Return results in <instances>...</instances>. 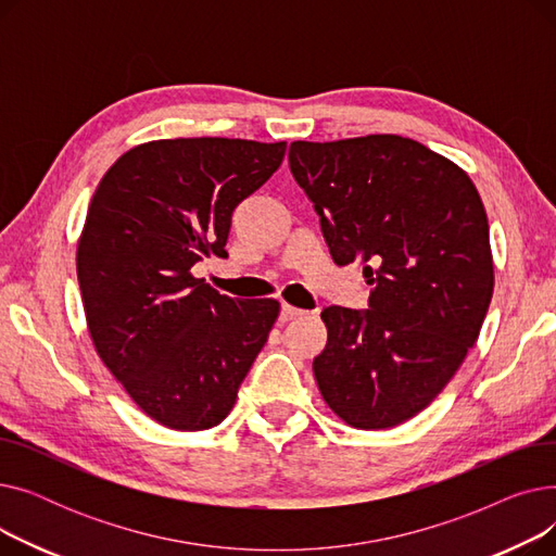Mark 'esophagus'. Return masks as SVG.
I'll list each match as a JSON object with an SVG mask.
<instances>
[{"mask_svg": "<svg viewBox=\"0 0 556 556\" xmlns=\"http://www.w3.org/2000/svg\"><path fill=\"white\" fill-rule=\"evenodd\" d=\"M300 315H304L302 308H295V306H290V304H281V313H279L281 323H288V319H295Z\"/></svg>", "mask_w": 556, "mask_h": 556, "instance_id": "1", "label": "esophagus"}]
</instances>
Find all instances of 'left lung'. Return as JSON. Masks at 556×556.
Here are the masks:
<instances>
[{
	"instance_id": "left-lung-1",
	"label": "left lung",
	"mask_w": 556,
	"mask_h": 556,
	"mask_svg": "<svg viewBox=\"0 0 556 556\" xmlns=\"http://www.w3.org/2000/svg\"><path fill=\"white\" fill-rule=\"evenodd\" d=\"M288 162L333 261H361L371 283L367 311H323L317 388L349 426H399L446 388L480 336L493 295L480 193L455 162L399 135L293 141Z\"/></svg>"
}]
</instances>
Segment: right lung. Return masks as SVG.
Here are the masks:
<instances>
[{"mask_svg":"<svg viewBox=\"0 0 556 556\" xmlns=\"http://www.w3.org/2000/svg\"><path fill=\"white\" fill-rule=\"evenodd\" d=\"M286 141L191 137L139 143L99 182L76 273L99 358L151 419L218 426L279 315L191 275L227 256L231 212L279 168Z\"/></svg>","mask_w":556,"mask_h":556,"instance_id":"right-lung-1","label":"right lung"}]
</instances>
